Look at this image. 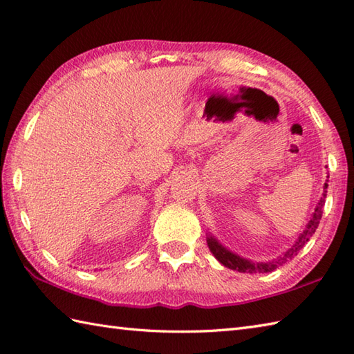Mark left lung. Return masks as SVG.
<instances>
[{
	"label": "left lung",
	"mask_w": 354,
	"mask_h": 354,
	"mask_svg": "<svg viewBox=\"0 0 354 354\" xmlns=\"http://www.w3.org/2000/svg\"><path fill=\"white\" fill-rule=\"evenodd\" d=\"M327 187L328 184H324V193H322V198L319 199L317 208H315V212L310 217V221L307 222L306 228L303 230L301 234L298 236V239L295 240V243H293L288 251H286L280 257H277L274 260H269V261H251V260H246L243 257H240V255L234 254L228 251L227 248L222 246L217 240L214 239V236H208L207 237V243L209 251L213 252L214 257L217 259V261H221L225 268H230L232 270H239V272H248V274H265V272H272L278 266L284 265L288 260H292L293 255H297L298 251L301 250V248L309 242V239L315 234V231H317L319 221L322 217V207L326 204V196H327Z\"/></svg>",
	"instance_id": "left-lung-1"
}]
</instances>
